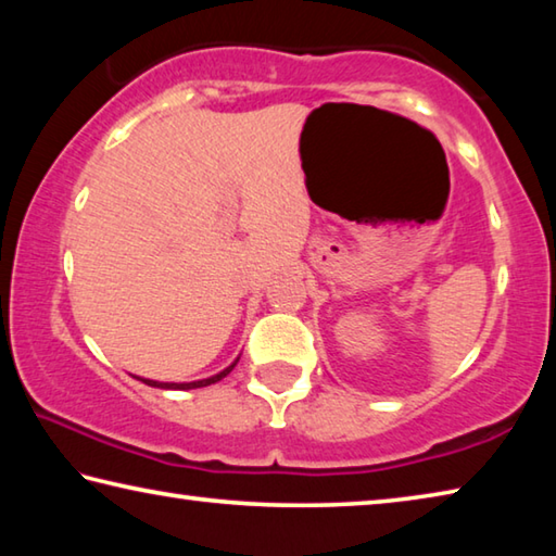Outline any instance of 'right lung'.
I'll list each match as a JSON object with an SVG mask.
<instances>
[{
	"instance_id": "1",
	"label": "right lung",
	"mask_w": 556,
	"mask_h": 556,
	"mask_svg": "<svg viewBox=\"0 0 556 556\" xmlns=\"http://www.w3.org/2000/svg\"><path fill=\"white\" fill-rule=\"evenodd\" d=\"M238 361H240V357H235V363H230L228 368L220 370L218 375H211V378L193 380V382H156V380H147V378H137V380H142V382H147V384H152V388H162V390H195V388H205V384H213V382L223 380L225 375H230V370L235 368V365H238Z\"/></svg>"
}]
</instances>
